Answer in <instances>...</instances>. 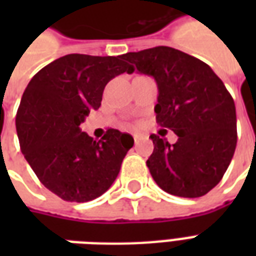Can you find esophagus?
Instances as JSON below:
<instances>
[{
    "mask_svg": "<svg viewBox=\"0 0 256 256\" xmlns=\"http://www.w3.org/2000/svg\"><path fill=\"white\" fill-rule=\"evenodd\" d=\"M133 137H134V141H136V142H137V141H138V138H140V136H138V134H133Z\"/></svg>",
    "mask_w": 256,
    "mask_h": 256,
    "instance_id": "obj_1",
    "label": "esophagus"
}]
</instances>
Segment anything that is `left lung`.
<instances>
[{
  "mask_svg": "<svg viewBox=\"0 0 256 256\" xmlns=\"http://www.w3.org/2000/svg\"><path fill=\"white\" fill-rule=\"evenodd\" d=\"M123 58L133 71L155 79L156 122L178 136L172 145L150 134V176L170 194L203 196L222 180L236 150V106L230 93L208 64L174 48H150Z\"/></svg>",
  "mask_w": 256,
  "mask_h": 256,
  "instance_id": "obj_1",
  "label": "left lung"
}]
</instances>
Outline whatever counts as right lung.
I'll list each match as a JSON object with an SVG mask.
<instances>
[{
	"mask_svg": "<svg viewBox=\"0 0 256 256\" xmlns=\"http://www.w3.org/2000/svg\"><path fill=\"white\" fill-rule=\"evenodd\" d=\"M133 70L122 56L67 54L32 76L16 114L20 150L38 180L66 202L84 203L116 180L133 137L108 128L100 141L79 128L106 84Z\"/></svg>",
	"mask_w": 256,
	"mask_h": 256,
	"instance_id": "obj_1",
	"label": "right lung"
}]
</instances>
